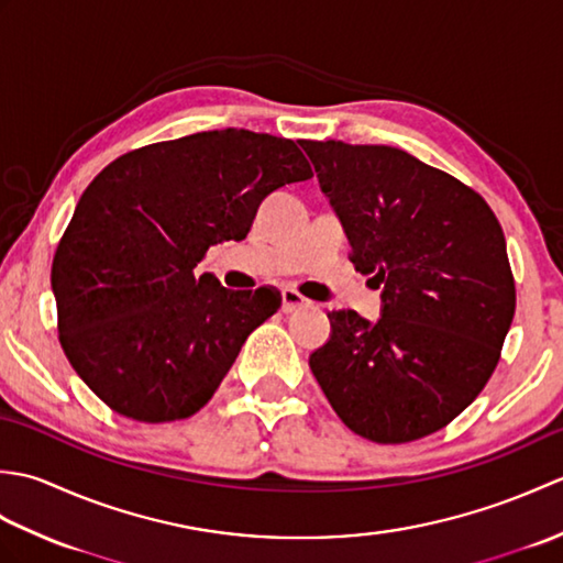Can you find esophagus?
I'll list each match as a JSON object with an SVG mask.
<instances>
[{"instance_id":"34e87169","label":"esophagus","mask_w":563,"mask_h":563,"mask_svg":"<svg viewBox=\"0 0 563 563\" xmlns=\"http://www.w3.org/2000/svg\"><path fill=\"white\" fill-rule=\"evenodd\" d=\"M312 302L307 300V297H302L297 290L292 288H285L283 290V312H295V309H302V307H309Z\"/></svg>"}]
</instances>
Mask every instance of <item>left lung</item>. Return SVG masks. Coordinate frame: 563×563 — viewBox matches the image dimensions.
<instances>
[{"label": "left lung", "instance_id": "left-lung-1", "mask_svg": "<svg viewBox=\"0 0 563 563\" xmlns=\"http://www.w3.org/2000/svg\"><path fill=\"white\" fill-rule=\"evenodd\" d=\"M300 145L349 258L382 285L375 324L331 312L309 367L353 433L385 445L435 433L484 389L516 314L504 230L479 194L409 152Z\"/></svg>", "mask_w": 563, "mask_h": 563}]
</instances>
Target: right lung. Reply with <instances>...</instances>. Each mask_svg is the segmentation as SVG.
<instances>
[{
  "instance_id": "1",
  "label": "right lung",
  "mask_w": 563,
  "mask_h": 563,
  "mask_svg": "<svg viewBox=\"0 0 563 563\" xmlns=\"http://www.w3.org/2000/svg\"><path fill=\"white\" fill-rule=\"evenodd\" d=\"M307 178L292 140L242 128L128 152L93 178L51 278L59 343L101 401L142 423L210 401L280 292H234L194 271L210 246L242 242L263 198Z\"/></svg>"
}]
</instances>
